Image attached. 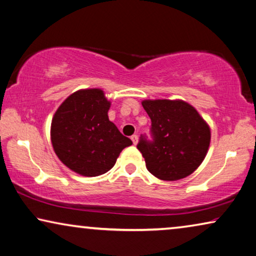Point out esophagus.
Returning <instances> with one entry per match:
<instances>
[{"instance_id":"1","label":"esophagus","mask_w":256,"mask_h":256,"mask_svg":"<svg viewBox=\"0 0 256 256\" xmlns=\"http://www.w3.org/2000/svg\"><path fill=\"white\" fill-rule=\"evenodd\" d=\"M132 143H134L135 146H136L137 142H138V136H137V135H132Z\"/></svg>"}]
</instances>
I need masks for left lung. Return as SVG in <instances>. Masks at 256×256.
<instances>
[{
  "mask_svg": "<svg viewBox=\"0 0 256 256\" xmlns=\"http://www.w3.org/2000/svg\"><path fill=\"white\" fill-rule=\"evenodd\" d=\"M142 106L151 119L154 136L152 142L140 138L137 144L148 171L165 181L190 176L208 154L209 124L195 107L180 99H146Z\"/></svg>",
  "mask_w": 256,
  "mask_h": 256,
  "instance_id": "1",
  "label": "left lung"
}]
</instances>
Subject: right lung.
<instances>
[{
    "label": "right lung",
    "instance_id": "right-lung-1",
    "mask_svg": "<svg viewBox=\"0 0 256 256\" xmlns=\"http://www.w3.org/2000/svg\"><path fill=\"white\" fill-rule=\"evenodd\" d=\"M110 102L102 88H82L58 106L50 124L54 152L66 168L83 176L108 172L132 142L108 119Z\"/></svg>",
    "mask_w": 256,
    "mask_h": 256
}]
</instances>
